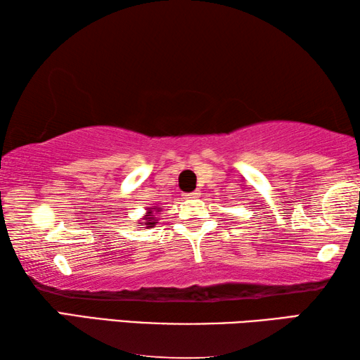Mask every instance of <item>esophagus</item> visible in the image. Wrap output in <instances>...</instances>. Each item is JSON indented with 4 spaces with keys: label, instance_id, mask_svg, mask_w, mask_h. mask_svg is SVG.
<instances>
[{
    "label": "esophagus",
    "instance_id": "obj_1",
    "mask_svg": "<svg viewBox=\"0 0 360 360\" xmlns=\"http://www.w3.org/2000/svg\"><path fill=\"white\" fill-rule=\"evenodd\" d=\"M186 198H198L200 197V192L198 191H193V192H188L184 195Z\"/></svg>",
    "mask_w": 360,
    "mask_h": 360
}]
</instances>
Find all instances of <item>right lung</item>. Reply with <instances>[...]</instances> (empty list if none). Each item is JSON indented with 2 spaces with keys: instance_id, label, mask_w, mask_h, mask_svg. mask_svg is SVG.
<instances>
[{
  "instance_id": "right-lung-1",
  "label": "right lung",
  "mask_w": 360,
  "mask_h": 360,
  "mask_svg": "<svg viewBox=\"0 0 360 360\" xmlns=\"http://www.w3.org/2000/svg\"><path fill=\"white\" fill-rule=\"evenodd\" d=\"M152 210H160V208H158V206H155V208H150L149 212H148V216H154V214H152ZM148 219H149V222H143L144 225H148V227H150V225L155 224V217H148Z\"/></svg>"
}]
</instances>
